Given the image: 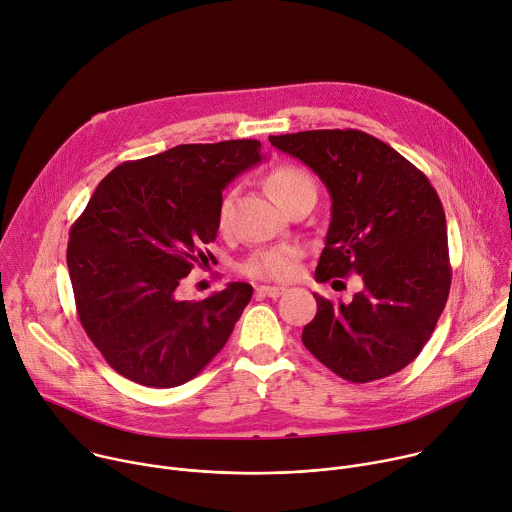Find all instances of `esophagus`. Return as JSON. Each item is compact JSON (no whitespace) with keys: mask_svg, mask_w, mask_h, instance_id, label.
<instances>
[{"mask_svg":"<svg viewBox=\"0 0 512 512\" xmlns=\"http://www.w3.org/2000/svg\"><path fill=\"white\" fill-rule=\"evenodd\" d=\"M257 294L259 296H267V298H280V296L286 294V288H280V286H259Z\"/></svg>","mask_w":512,"mask_h":512,"instance_id":"1","label":"esophagus"}]
</instances>
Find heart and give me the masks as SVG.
Returning a JSON list of instances; mask_svg holds the SVG:
<instances>
[{"instance_id":"heart-1","label":"heart","mask_w":512,"mask_h":512,"mask_svg":"<svg viewBox=\"0 0 512 512\" xmlns=\"http://www.w3.org/2000/svg\"><path fill=\"white\" fill-rule=\"evenodd\" d=\"M267 192L282 208H288L292 202L306 194H316L314 179L308 171L298 165H277L265 177ZM230 216V196H224L218 206V224L226 226ZM300 249L294 245H277L269 249L255 251L245 263L243 271L257 280L271 282H290L298 273Z\"/></svg>"}]
</instances>
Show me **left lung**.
I'll list each match as a JSON object with an SVG mask.
<instances>
[{"label":"left lung","mask_w":512,"mask_h":512,"mask_svg":"<svg viewBox=\"0 0 512 512\" xmlns=\"http://www.w3.org/2000/svg\"><path fill=\"white\" fill-rule=\"evenodd\" d=\"M327 185L333 216L316 282L359 273L349 304L314 294L304 347L353 384L388 378L421 353L445 308L451 265L441 200L427 175L361 130L269 136Z\"/></svg>","instance_id":"1"}]
</instances>
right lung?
I'll list each match as a JSON object with an SVG mask.
<instances>
[{
    "instance_id": "right-lung-1",
    "label": "right lung",
    "mask_w": 512,
    "mask_h": 512,
    "mask_svg": "<svg viewBox=\"0 0 512 512\" xmlns=\"http://www.w3.org/2000/svg\"><path fill=\"white\" fill-rule=\"evenodd\" d=\"M261 159L251 138L179 145L100 181L71 226L67 267L81 327L120 376L175 388L226 345L253 288L230 282L200 302L175 292L208 261L222 190Z\"/></svg>"
}]
</instances>
